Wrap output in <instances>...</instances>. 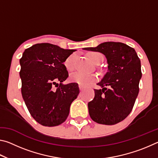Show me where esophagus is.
<instances>
[{
    "mask_svg": "<svg viewBox=\"0 0 158 158\" xmlns=\"http://www.w3.org/2000/svg\"><path fill=\"white\" fill-rule=\"evenodd\" d=\"M79 89H80V90H84V86H83V85H79Z\"/></svg>",
    "mask_w": 158,
    "mask_h": 158,
    "instance_id": "1",
    "label": "esophagus"
}]
</instances>
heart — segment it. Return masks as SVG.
<instances>
[{
    "label": "heart",
    "mask_w": 158,
    "mask_h": 158,
    "mask_svg": "<svg viewBox=\"0 0 158 158\" xmlns=\"http://www.w3.org/2000/svg\"><path fill=\"white\" fill-rule=\"evenodd\" d=\"M89 59L95 64H98L103 60V56L102 53L96 52H90L89 54ZM77 58L75 54H72L66 58L65 60V66L68 71L73 70L74 68V63ZM70 80L83 86H89L96 80V76L93 74H85L83 73H75L71 74Z\"/></svg>",
    "instance_id": "1"
}]
</instances>
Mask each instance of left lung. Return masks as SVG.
<instances>
[{"label": "left lung", "instance_id": "1", "mask_svg": "<svg viewBox=\"0 0 158 158\" xmlns=\"http://www.w3.org/2000/svg\"><path fill=\"white\" fill-rule=\"evenodd\" d=\"M83 49L103 53L107 61V73L94 89L95 97L88 104L93 121L115 125L130 114L139 93L141 78V61L133 48L122 42H106L96 47Z\"/></svg>", "mask_w": 158, "mask_h": 158}]
</instances>
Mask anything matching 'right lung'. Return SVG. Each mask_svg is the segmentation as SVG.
<instances>
[{"label":"right lung","mask_w":158,"mask_h":158,"mask_svg":"<svg viewBox=\"0 0 158 158\" xmlns=\"http://www.w3.org/2000/svg\"><path fill=\"white\" fill-rule=\"evenodd\" d=\"M75 51L36 44L26 49L19 60L23 99L31 116L44 126L63 123L79 95L77 83L63 84L68 77L63 63Z\"/></svg>","instance_id":"obj_1"}]
</instances>
